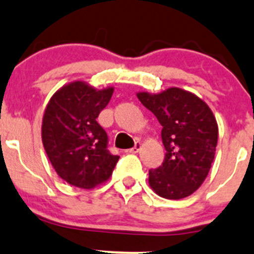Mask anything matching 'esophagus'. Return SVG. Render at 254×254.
Listing matches in <instances>:
<instances>
[{
	"instance_id": "esophagus-1",
	"label": "esophagus",
	"mask_w": 254,
	"mask_h": 254,
	"mask_svg": "<svg viewBox=\"0 0 254 254\" xmlns=\"http://www.w3.org/2000/svg\"><path fill=\"white\" fill-rule=\"evenodd\" d=\"M140 149H142V143H140V142H137V143H135L134 147H133L132 149L128 150V152H129V153H133V154H135V153L139 152Z\"/></svg>"
}]
</instances>
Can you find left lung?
I'll use <instances>...</instances> for the list:
<instances>
[{
	"mask_svg": "<svg viewBox=\"0 0 254 254\" xmlns=\"http://www.w3.org/2000/svg\"><path fill=\"white\" fill-rule=\"evenodd\" d=\"M137 97L162 125L167 150L163 164L149 170V187L164 199H184L201 187L211 168L218 139L215 116L204 100L179 87Z\"/></svg>",
	"mask_w": 254,
	"mask_h": 254,
	"instance_id": "obj_1",
	"label": "left lung"
}]
</instances>
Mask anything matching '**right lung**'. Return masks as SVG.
Returning a JSON list of instances; mask_svg holds the SVG:
<instances>
[{
  "instance_id": "right-lung-1",
  "label": "right lung",
  "mask_w": 254,
  "mask_h": 254,
  "mask_svg": "<svg viewBox=\"0 0 254 254\" xmlns=\"http://www.w3.org/2000/svg\"><path fill=\"white\" fill-rule=\"evenodd\" d=\"M114 87L97 90L76 80L60 87L48 102L42 122L45 153L57 174L80 189H94L112 175L119 155L107 150V134L97 124Z\"/></svg>"
}]
</instances>
